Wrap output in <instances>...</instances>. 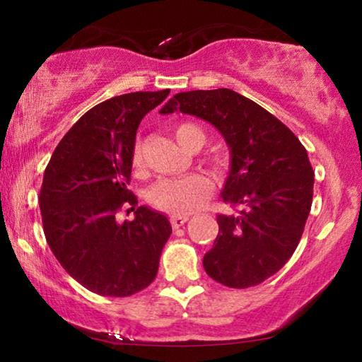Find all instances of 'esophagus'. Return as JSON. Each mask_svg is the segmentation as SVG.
I'll list each match as a JSON object with an SVG mask.
<instances>
[{
  "mask_svg": "<svg viewBox=\"0 0 362 362\" xmlns=\"http://www.w3.org/2000/svg\"><path fill=\"white\" fill-rule=\"evenodd\" d=\"M171 226L175 227V229H177V227L185 226L187 221H189V216H171Z\"/></svg>",
  "mask_w": 362,
  "mask_h": 362,
  "instance_id": "34e87169",
  "label": "esophagus"
}]
</instances>
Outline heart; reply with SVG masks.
<instances>
[{
    "instance_id": "1",
    "label": "heart",
    "mask_w": 362,
    "mask_h": 362,
    "mask_svg": "<svg viewBox=\"0 0 362 362\" xmlns=\"http://www.w3.org/2000/svg\"><path fill=\"white\" fill-rule=\"evenodd\" d=\"M173 135L187 151L201 150L206 143L204 132L192 125V123H177L173 128ZM204 163L216 173H222L226 170V160L221 156H207ZM141 165V150L140 146H135V150L132 153L133 170H140ZM211 191L212 186L209 180L202 175L161 177L151 186L148 199L158 211H163L171 216H186L196 211L204 202L206 197L211 194Z\"/></svg>"
}]
</instances>
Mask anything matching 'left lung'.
<instances>
[{
    "mask_svg": "<svg viewBox=\"0 0 362 362\" xmlns=\"http://www.w3.org/2000/svg\"><path fill=\"white\" fill-rule=\"evenodd\" d=\"M175 110L212 123L232 153L222 199L237 214L217 216L206 274L230 288L259 285L293 255L308 219L315 171L305 146L279 118L230 88L181 92L161 113Z\"/></svg>",
    "mask_w": 362,
    "mask_h": 362,
    "instance_id": "obj_1",
    "label": "left lung"
}]
</instances>
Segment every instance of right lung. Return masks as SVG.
<instances>
[{
	"mask_svg": "<svg viewBox=\"0 0 362 362\" xmlns=\"http://www.w3.org/2000/svg\"><path fill=\"white\" fill-rule=\"evenodd\" d=\"M168 93L132 92L98 103L64 135L44 171V235L64 270L93 293L135 295L158 274L171 224L138 207L127 186L138 125ZM122 209L135 210L136 219L118 225Z\"/></svg>",
	"mask_w": 362,
	"mask_h": 362,
	"instance_id": "add662e5",
	"label": "right lung"
}]
</instances>
